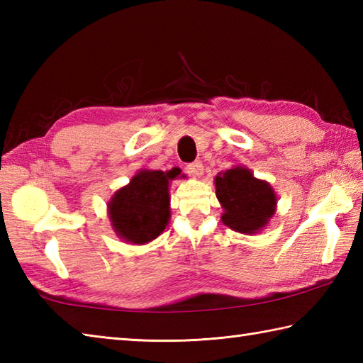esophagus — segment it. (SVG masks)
I'll return each instance as SVG.
<instances>
[{
  "label": "esophagus",
  "mask_w": 363,
  "mask_h": 363,
  "mask_svg": "<svg viewBox=\"0 0 363 363\" xmlns=\"http://www.w3.org/2000/svg\"><path fill=\"white\" fill-rule=\"evenodd\" d=\"M187 173L191 176H201L203 174V164L199 160L191 162V164H187Z\"/></svg>",
  "instance_id": "34e87169"
}]
</instances>
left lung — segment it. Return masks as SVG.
I'll use <instances>...</instances> for the list:
<instances>
[{"label":"left lung","mask_w":363,"mask_h":363,"mask_svg":"<svg viewBox=\"0 0 363 363\" xmlns=\"http://www.w3.org/2000/svg\"><path fill=\"white\" fill-rule=\"evenodd\" d=\"M217 198L225 213L223 223L242 234H256L274 215L276 195L269 184L246 168H230L215 177Z\"/></svg>","instance_id":"1"}]
</instances>
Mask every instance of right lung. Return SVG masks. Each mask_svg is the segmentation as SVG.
Here are the masks:
<instances>
[{"instance_id":"obj_1","label":"right lung","mask_w":363,"mask_h":363,"mask_svg":"<svg viewBox=\"0 0 363 363\" xmlns=\"http://www.w3.org/2000/svg\"><path fill=\"white\" fill-rule=\"evenodd\" d=\"M181 172H151L143 169L120 189L109 203L112 226L125 242L148 243L159 237L169 218L168 182Z\"/></svg>"}]
</instances>
